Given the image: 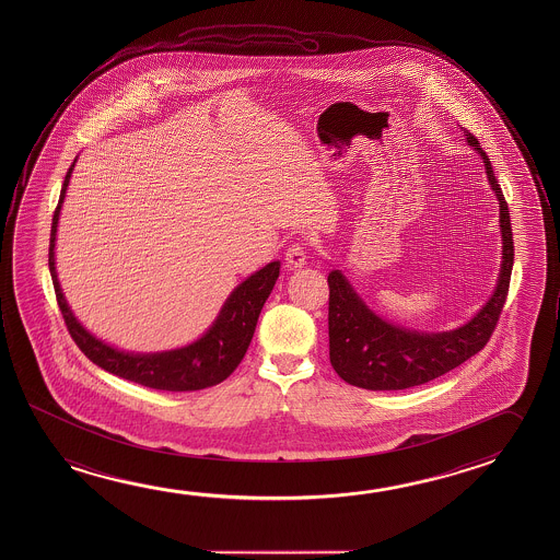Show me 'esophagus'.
Instances as JSON below:
<instances>
[{"mask_svg":"<svg viewBox=\"0 0 560 560\" xmlns=\"http://www.w3.org/2000/svg\"><path fill=\"white\" fill-rule=\"evenodd\" d=\"M284 259H287V266L291 267V269L304 267L306 266V248H304L303 244H293L291 248L287 249Z\"/></svg>","mask_w":560,"mask_h":560,"instance_id":"34e87169","label":"esophagus"}]
</instances>
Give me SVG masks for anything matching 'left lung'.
<instances>
[{
  "mask_svg": "<svg viewBox=\"0 0 560 560\" xmlns=\"http://www.w3.org/2000/svg\"><path fill=\"white\" fill-rule=\"evenodd\" d=\"M465 140L482 160L486 179L500 205L502 261L494 291L470 320L453 330H413L386 320L369 308L343 271L334 267L328 276L330 363L349 385L368 390H404L430 383L472 358L494 331L514 267L512 222L490 158L468 130H465Z\"/></svg>",
  "mask_w": 560,
  "mask_h": 560,
  "instance_id": "8db88e82",
  "label": "left lung"
}]
</instances>
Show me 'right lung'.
Listing matches in <instances>:
<instances>
[{
	"mask_svg": "<svg viewBox=\"0 0 560 560\" xmlns=\"http://www.w3.org/2000/svg\"><path fill=\"white\" fill-rule=\"evenodd\" d=\"M75 162L78 156L66 174L60 201L52 219L48 267L55 284L56 301L78 348L107 373L122 376L127 381L148 386V388L187 393V390H201V388L219 385L226 376L232 375V371L238 368L240 361L246 355L249 341L256 331L259 312L276 287L281 261L277 259L267 264L266 267L257 269L256 273L246 277L242 283L236 284L232 293L226 296L211 326L191 343L182 348L165 349V351H150V353L115 348L105 339L97 338L75 318L74 311L66 301L65 291L56 273V232H58L60 211H62L66 189L74 172Z\"/></svg>",
	"mask_w": 560,
	"mask_h": 560,
	"instance_id": "add662e5",
	"label": "right lung"
}]
</instances>
